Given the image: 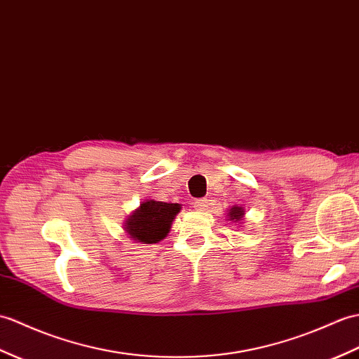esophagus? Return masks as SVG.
I'll return each instance as SVG.
<instances>
[{
	"instance_id": "esophagus-1",
	"label": "esophagus",
	"mask_w": 359,
	"mask_h": 359,
	"mask_svg": "<svg viewBox=\"0 0 359 359\" xmlns=\"http://www.w3.org/2000/svg\"><path fill=\"white\" fill-rule=\"evenodd\" d=\"M206 206H208L206 198H200V200H196V202H194V210L196 211H203Z\"/></svg>"
}]
</instances>
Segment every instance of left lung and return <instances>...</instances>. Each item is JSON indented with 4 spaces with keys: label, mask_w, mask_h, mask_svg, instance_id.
Instances as JSON below:
<instances>
[{
    "label": "left lung",
    "mask_w": 359,
    "mask_h": 359,
    "mask_svg": "<svg viewBox=\"0 0 359 359\" xmlns=\"http://www.w3.org/2000/svg\"><path fill=\"white\" fill-rule=\"evenodd\" d=\"M245 214H246V212H245V210H243V206H237V205L229 208V210L226 211L228 220H229V222H234V223H238V226H240V223H243L241 220H243Z\"/></svg>",
    "instance_id": "obj_1"
}]
</instances>
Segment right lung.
I'll return each instance as SVG.
<instances>
[{"label": "right lung", "instance_id": "add662e5", "mask_svg": "<svg viewBox=\"0 0 359 359\" xmlns=\"http://www.w3.org/2000/svg\"><path fill=\"white\" fill-rule=\"evenodd\" d=\"M180 210L182 205L179 203H165L148 198L125 219V234L135 243H159L168 236L171 224Z\"/></svg>", "mask_w": 359, "mask_h": 359}]
</instances>
